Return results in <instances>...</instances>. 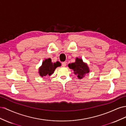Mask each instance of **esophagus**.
<instances>
[{"label":"esophagus","instance_id":"obj_1","mask_svg":"<svg viewBox=\"0 0 126 126\" xmlns=\"http://www.w3.org/2000/svg\"><path fill=\"white\" fill-rule=\"evenodd\" d=\"M62 65L63 67H65L66 65V62H63L62 63Z\"/></svg>","mask_w":126,"mask_h":126}]
</instances>
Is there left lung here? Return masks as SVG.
Instances as JSON below:
<instances>
[{
	"mask_svg": "<svg viewBox=\"0 0 126 126\" xmlns=\"http://www.w3.org/2000/svg\"><path fill=\"white\" fill-rule=\"evenodd\" d=\"M69 67L71 69L74 71V73L78 74V77L79 79L83 78L85 74L89 72V69L88 65L83 62V61L78 57L75 60V62L69 64Z\"/></svg>",
	"mask_w": 126,
	"mask_h": 126,
	"instance_id": "1",
	"label": "left lung"
}]
</instances>
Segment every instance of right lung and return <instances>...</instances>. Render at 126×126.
<instances>
[{
	"label": "right lung",
	"instance_id": "1",
	"mask_svg": "<svg viewBox=\"0 0 126 126\" xmlns=\"http://www.w3.org/2000/svg\"><path fill=\"white\" fill-rule=\"evenodd\" d=\"M61 66V63L58 62L52 63L51 59H46L42 63V65L39 68V73L41 77H43L46 75H51L53 73L55 69L58 66Z\"/></svg>",
	"mask_w": 126,
	"mask_h": 126
}]
</instances>
